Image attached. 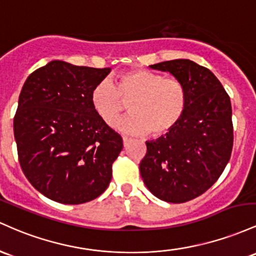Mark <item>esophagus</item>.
<instances>
[{
	"label": "esophagus",
	"mask_w": 256,
	"mask_h": 256,
	"mask_svg": "<svg viewBox=\"0 0 256 256\" xmlns=\"http://www.w3.org/2000/svg\"><path fill=\"white\" fill-rule=\"evenodd\" d=\"M132 142V139L130 138H127V136H123V145L124 146H128L129 144Z\"/></svg>",
	"instance_id": "1"
}]
</instances>
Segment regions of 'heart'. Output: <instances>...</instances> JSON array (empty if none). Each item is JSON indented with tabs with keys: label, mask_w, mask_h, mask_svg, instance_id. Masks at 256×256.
<instances>
[{
	"label": "heart",
	"mask_w": 256,
	"mask_h": 256,
	"mask_svg": "<svg viewBox=\"0 0 256 256\" xmlns=\"http://www.w3.org/2000/svg\"><path fill=\"white\" fill-rule=\"evenodd\" d=\"M90 100L105 124H116L129 105L132 114L120 123V128L133 136L148 133L160 138L172 133L182 120L188 94L180 80L138 68L120 74L114 84L98 83Z\"/></svg>",
	"instance_id": "1"
}]
</instances>
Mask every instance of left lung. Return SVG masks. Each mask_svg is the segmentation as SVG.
<instances>
[{
  "label": "left lung",
  "mask_w": 256,
  "mask_h": 256,
  "mask_svg": "<svg viewBox=\"0 0 256 256\" xmlns=\"http://www.w3.org/2000/svg\"><path fill=\"white\" fill-rule=\"evenodd\" d=\"M151 68L180 80L188 100L176 128L146 142L140 174L157 198L185 203L210 188L228 163L234 146L231 102L214 74L191 60H169Z\"/></svg>",
  "instance_id": "1"
}]
</instances>
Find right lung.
I'll return each instance as SVG.
<instances>
[{"mask_svg":"<svg viewBox=\"0 0 256 256\" xmlns=\"http://www.w3.org/2000/svg\"><path fill=\"white\" fill-rule=\"evenodd\" d=\"M108 72L54 60L22 86L14 116L19 163L31 185L56 202H90L111 182L123 140L90 100Z\"/></svg>","mask_w":256,"mask_h":256,"instance_id":"obj_1","label":"right lung"}]
</instances>
